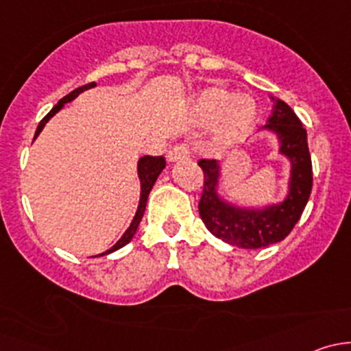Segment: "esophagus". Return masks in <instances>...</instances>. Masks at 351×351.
I'll return each mask as SVG.
<instances>
[{
	"label": "esophagus",
	"instance_id": "1",
	"mask_svg": "<svg viewBox=\"0 0 351 351\" xmlns=\"http://www.w3.org/2000/svg\"><path fill=\"white\" fill-rule=\"evenodd\" d=\"M189 158H190L189 144H175L168 153L169 161H182V159H189Z\"/></svg>",
	"mask_w": 351,
	"mask_h": 351
}]
</instances>
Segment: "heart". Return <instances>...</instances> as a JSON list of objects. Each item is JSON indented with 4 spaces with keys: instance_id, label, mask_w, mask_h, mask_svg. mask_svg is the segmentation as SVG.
<instances>
[{
    "instance_id": "b5f03b06",
    "label": "heart",
    "mask_w": 351,
    "mask_h": 351,
    "mask_svg": "<svg viewBox=\"0 0 351 351\" xmlns=\"http://www.w3.org/2000/svg\"><path fill=\"white\" fill-rule=\"evenodd\" d=\"M197 101L204 115L219 120L215 141L221 146L244 139L256 122V107L250 98H234L221 88H208Z\"/></svg>"
}]
</instances>
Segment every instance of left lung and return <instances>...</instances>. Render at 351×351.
I'll use <instances>...</instances> for the list:
<instances>
[{
  "label": "left lung",
  "instance_id": "1",
  "mask_svg": "<svg viewBox=\"0 0 351 351\" xmlns=\"http://www.w3.org/2000/svg\"><path fill=\"white\" fill-rule=\"evenodd\" d=\"M267 129L277 134L280 153L292 165L289 195L282 204L263 210H246L226 204L217 195L219 162L215 159L198 161L204 171V190L198 202V212L205 228L224 243L246 250L270 246L285 239L302 215L313 190V162L307 132L299 117L285 101L277 100Z\"/></svg>",
  "mask_w": 351,
  "mask_h": 351
}]
</instances>
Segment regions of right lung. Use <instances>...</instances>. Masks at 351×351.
Instances as JSON below:
<instances>
[{"label": "right lung", "instance_id": "right-lung-1", "mask_svg": "<svg viewBox=\"0 0 351 351\" xmlns=\"http://www.w3.org/2000/svg\"><path fill=\"white\" fill-rule=\"evenodd\" d=\"M93 86H97V83L83 84V86H80V88H76L74 91H71L69 95H66L64 98H61V100H59V104L56 105V107L52 108L51 112H49L47 115H45L44 119L40 120L37 130H35V137L40 134V130L44 129L45 123L49 122V119H51V117H54L56 113L59 112V110L64 107V104H67V101H71V100H74L77 95L83 93L84 90H90V88H93ZM35 137H34V139H35ZM165 166H166V161H165V158H162V156H144V158L139 159V162H137V173H139V178H141V202H139V207H137L136 217H134L132 224L129 226V229L123 232L122 238H120L119 241L115 243V246H112L108 251H105V253H101V254H108V253H113V251L120 250V247L125 246V244L134 238L137 228H139L141 219H143V215H144V210H146V202H147V197H149L151 189H153V185L156 183V180H158L159 173L162 171V168H165Z\"/></svg>", "mask_w": 351, "mask_h": 351}]
</instances>
